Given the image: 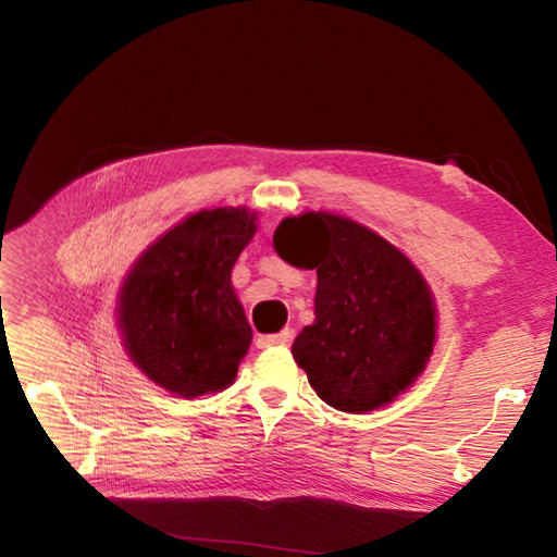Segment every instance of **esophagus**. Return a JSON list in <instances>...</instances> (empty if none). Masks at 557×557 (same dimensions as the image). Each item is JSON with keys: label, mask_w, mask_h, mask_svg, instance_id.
<instances>
[{"label": "esophagus", "mask_w": 557, "mask_h": 557, "mask_svg": "<svg viewBox=\"0 0 557 557\" xmlns=\"http://www.w3.org/2000/svg\"><path fill=\"white\" fill-rule=\"evenodd\" d=\"M292 339V330H282V333L277 335H260L258 337V349H268V347H277V345H287V342Z\"/></svg>", "instance_id": "34e87169"}]
</instances>
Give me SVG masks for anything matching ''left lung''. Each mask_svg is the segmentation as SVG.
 <instances>
[{
    "mask_svg": "<svg viewBox=\"0 0 557 557\" xmlns=\"http://www.w3.org/2000/svg\"><path fill=\"white\" fill-rule=\"evenodd\" d=\"M297 268H315V323L292 354L325 405L371 411L407 389L435 339L431 289L405 253L330 212L287 218L272 236Z\"/></svg>",
    "mask_w": 557,
    "mask_h": 557,
    "instance_id": "1",
    "label": "left lung"
}]
</instances>
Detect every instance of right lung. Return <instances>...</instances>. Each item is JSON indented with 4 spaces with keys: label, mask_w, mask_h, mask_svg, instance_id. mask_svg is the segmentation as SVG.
<instances>
[{
    "label": "right lung",
    "mask_w": 557,
    "mask_h": 557,
    "mask_svg": "<svg viewBox=\"0 0 557 557\" xmlns=\"http://www.w3.org/2000/svg\"><path fill=\"white\" fill-rule=\"evenodd\" d=\"M256 234L246 208L200 210L136 260L120 294L128 357L152 383L200 397L234 383L251 345L232 268Z\"/></svg>",
    "instance_id": "right-lung-1"
}]
</instances>
